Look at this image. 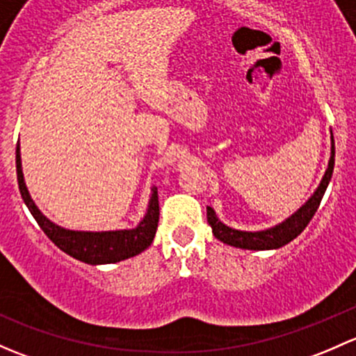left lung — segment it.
Returning a JSON list of instances; mask_svg holds the SVG:
<instances>
[{
  "label": "left lung",
  "instance_id": "left-lung-1",
  "mask_svg": "<svg viewBox=\"0 0 356 356\" xmlns=\"http://www.w3.org/2000/svg\"><path fill=\"white\" fill-rule=\"evenodd\" d=\"M332 171H334V137H332L331 131V157H329L327 170H325L324 177H322L315 192L309 197V200H305L302 207L296 209L284 221L277 222V225L270 226V228L259 229V232L234 229L232 226L225 225L218 218L214 209L207 207V222L211 225L212 234L219 241H222V243L232 245V247L236 248H243V250H276V248L284 247L289 241L295 240L307 228L310 219L314 218L318 205H321L322 197H324L325 188H327L329 181H331Z\"/></svg>",
  "mask_w": 356,
  "mask_h": 356
}]
</instances>
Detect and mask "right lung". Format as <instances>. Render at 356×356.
<instances>
[{
    "mask_svg": "<svg viewBox=\"0 0 356 356\" xmlns=\"http://www.w3.org/2000/svg\"><path fill=\"white\" fill-rule=\"evenodd\" d=\"M17 179L18 190L29 207L31 214L47 234L51 241L60 250L68 254L70 257L90 266H102V264H115L120 260H127L142 254L156 236L157 222H159V202H157V188H152L149 197L147 209L144 218L138 221L135 228L127 229H108V232H80V229H68L56 225L49 218L42 214L41 209L35 205L29 193L27 185L22 171L20 145H17Z\"/></svg>",
    "mask_w": 356,
    "mask_h": 356,
    "instance_id": "right-lung-1",
    "label": "right lung"
}]
</instances>
